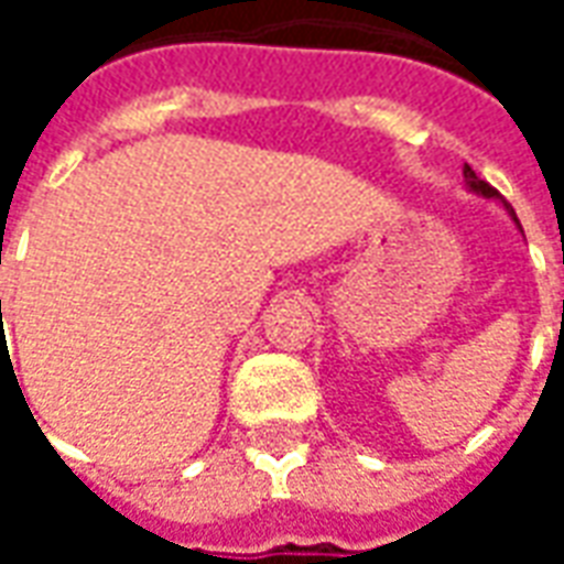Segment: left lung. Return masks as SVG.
<instances>
[{
  "mask_svg": "<svg viewBox=\"0 0 564 564\" xmlns=\"http://www.w3.org/2000/svg\"><path fill=\"white\" fill-rule=\"evenodd\" d=\"M464 180H467V186L474 188V192H479V195H486V198H498V188H491L486 180H479L470 164H464ZM503 207H507V210H510V216L516 219L513 207H510V204H503ZM516 226H519V219H516Z\"/></svg>",
  "mask_w": 564,
  "mask_h": 564,
  "instance_id": "8db88e82",
  "label": "left lung"
}]
</instances>
